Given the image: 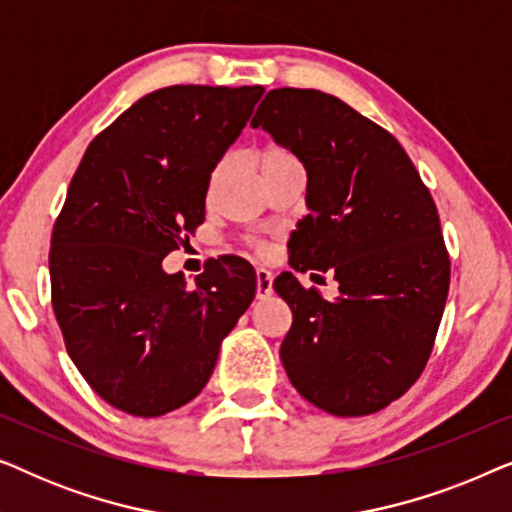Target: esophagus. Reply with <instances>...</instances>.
I'll return each instance as SVG.
<instances>
[{"label":"esophagus","instance_id":"1","mask_svg":"<svg viewBox=\"0 0 512 512\" xmlns=\"http://www.w3.org/2000/svg\"><path fill=\"white\" fill-rule=\"evenodd\" d=\"M272 272L265 270V268H258L256 270V296L258 298H268L272 293Z\"/></svg>","mask_w":512,"mask_h":512}]
</instances>
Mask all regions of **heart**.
I'll list each match as a JSON object with an SVG mask.
<instances>
[{
	"instance_id": "obj_1",
	"label": "heart",
	"mask_w": 512,
	"mask_h": 512,
	"mask_svg": "<svg viewBox=\"0 0 512 512\" xmlns=\"http://www.w3.org/2000/svg\"><path fill=\"white\" fill-rule=\"evenodd\" d=\"M254 163H256L258 174H261L263 184H268L270 179L279 177V174L296 170V167H303L300 158L296 156V151H291L289 146L277 144V142L263 144L261 149L254 153ZM226 172H228V160H219V163L212 167V172H209V179H207V202H212L216 198ZM249 249L254 251L256 256L268 254V244L261 240H249Z\"/></svg>"
}]
</instances>
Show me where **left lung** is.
<instances>
[{"label": "left lung", "mask_w": 512, "mask_h": 512, "mask_svg": "<svg viewBox=\"0 0 512 512\" xmlns=\"http://www.w3.org/2000/svg\"><path fill=\"white\" fill-rule=\"evenodd\" d=\"M251 125L307 170L310 214L289 265L312 279L328 272L340 291L324 300L291 272L275 279L293 314L279 347L286 375L331 415H373L419 380L436 345L450 291L436 202L398 139L338 97L275 88Z\"/></svg>", "instance_id": "1"}]
</instances>
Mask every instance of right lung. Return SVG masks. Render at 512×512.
Returning <instances> with one entry per match:
<instances>
[{
  "label": "right lung",
  "instance_id": "add662e5",
  "mask_svg": "<svg viewBox=\"0 0 512 512\" xmlns=\"http://www.w3.org/2000/svg\"><path fill=\"white\" fill-rule=\"evenodd\" d=\"M263 86L149 93L83 153L51 235V300L67 354L114 408L160 417L193 401L256 293L244 258L193 286L163 258L205 223L207 179Z\"/></svg>",
  "mask_w": 512,
  "mask_h": 512
}]
</instances>
